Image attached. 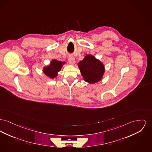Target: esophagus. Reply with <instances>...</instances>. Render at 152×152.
Here are the masks:
<instances>
[{
	"label": "esophagus",
	"instance_id": "1",
	"mask_svg": "<svg viewBox=\"0 0 152 152\" xmlns=\"http://www.w3.org/2000/svg\"><path fill=\"white\" fill-rule=\"evenodd\" d=\"M68 60L69 63L71 64H73L75 62V59L73 56H69Z\"/></svg>",
	"mask_w": 152,
	"mask_h": 152
}]
</instances>
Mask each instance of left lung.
<instances>
[{
  "label": "left lung",
  "instance_id": "8db88e82",
  "mask_svg": "<svg viewBox=\"0 0 152 152\" xmlns=\"http://www.w3.org/2000/svg\"><path fill=\"white\" fill-rule=\"evenodd\" d=\"M81 74L84 80L89 83L98 82L104 72V65L92 56L87 55L79 63Z\"/></svg>",
  "mask_w": 152,
  "mask_h": 152
}]
</instances>
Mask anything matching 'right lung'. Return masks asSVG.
Segmentation results:
<instances>
[{
  "label": "right lung",
  "mask_w": 152,
  "mask_h": 152,
  "mask_svg": "<svg viewBox=\"0 0 152 152\" xmlns=\"http://www.w3.org/2000/svg\"><path fill=\"white\" fill-rule=\"evenodd\" d=\"M61 61L53 60L50 63V65L48 66H46L44 68V72L45 75L50 78H54L57 75V72L60 71L61 69L62 65L64 64Z\"/></svg>",
  "instance_id": "right-lung-1"
}]
</instances>
